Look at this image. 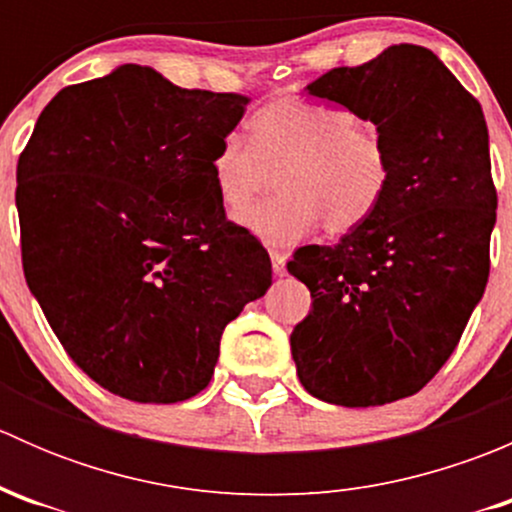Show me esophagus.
I'll list each match as a JSON object with an SVG mask.
<instances>
[{"instance_id": "obj_1", "label": "esophagus", "mask_w": 512, "mask_h": 512, "mask_svg": "<svg viewBox=\"0 0 512 512\" xmlns=\"http://www.w3.org/2000/svg\"><path fill=\"white\" fill-rule=\"evenodd\" d=\"M270 260H272V272H275L277 277H282V275H287V255L282 250H275V247H272L270 250Z\"/></svg>"}]
</instances>
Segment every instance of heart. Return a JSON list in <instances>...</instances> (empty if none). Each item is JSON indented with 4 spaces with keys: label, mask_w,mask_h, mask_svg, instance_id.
<instances>
[{
    "label": "heart",
    "mask_w": 512,
    "mask_h": 512,
    "mask_svg": "<svg viewBox=\"0 0 512 512\" xmlns=\"http://www.w3.org/2000/svg\"><path fill=\"white\" fill-rule=\"evenodd\" d=\"M247 133L250 141L237 133L220 138L210 178L220 203L237 210V223L265 240L294 242L319 223L327 235H347L389 193L394 165L384 136L344 108L277 96L252 113ZM272 172L281 193L248 206Z\"/></svg>",
    "instance_id": "b5f03b06"
}]
</instances>
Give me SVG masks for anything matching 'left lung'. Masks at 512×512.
I'll use <instances>...</instances> for the list:
<instances>
[{"label": "left lung", "instance_id": "8db88e82", "mask_svg": "<svg viewBox=\"0 0 512 512\" xmlns=\"http://www.w3.org/2000/svg\"><path fill=\"white\" fill-rule=\"evenodd\" d=\"M384 136L391 188L332 247L294 252L287 270L312 309L289 344L304 389L349 409L391 404L438 374L483 297L495 193L476 96L423 46L396 44L307 86Z\"/></svg>", "mask_w": 512, "mask_h": 512}]
</instances>
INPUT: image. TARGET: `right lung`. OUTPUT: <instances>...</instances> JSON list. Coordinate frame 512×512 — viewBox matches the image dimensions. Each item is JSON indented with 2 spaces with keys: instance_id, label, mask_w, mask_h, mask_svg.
I'll list each match as a JSON object with an SVG mask.
<instances>
[{
  "instance_id": "add662e5",
  "label": "right lung",
  "mask_w": 512,
  "mask_h": 512,
  "mask_svg": "<svg viewBox=\"0 0 512 512\" xmlns=\"http://www.w3.org/2000/svg\"><path fill=\"white\" fill-rule=\"evenodd\" d=\"M245 103L126 64L61 89L19 156L27 285L66 354L111 394H200L225 327L270 287V255L227 220L210 178Z\"/></svg>"
}]
</instances>
